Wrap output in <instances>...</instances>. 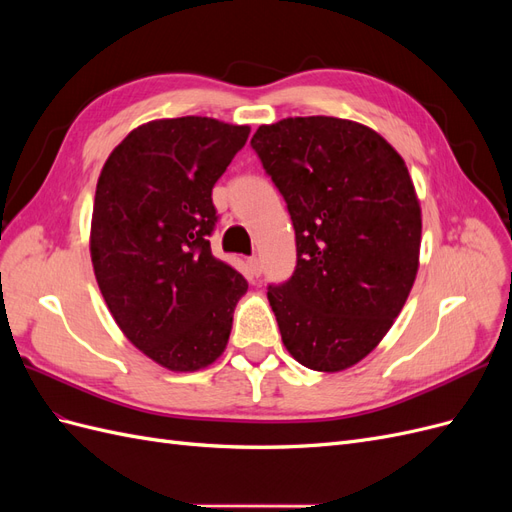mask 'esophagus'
<instances>
[{"label":"esophagus","instance_id":"34e87169","mask_svg":"<svg viewBox=\"0 0 512 512\" xmlns=\"http://www.w3.org/2000/svg\"><path fill=\"white\" fill-rule=\"evenodd\" d=\"M247 265H250V271L254 273V277H258L262 273V267H260V258L258 256H252L250 260H247Z\"/></svg>","mask_w":512,"mask_h":512}]
</instances>
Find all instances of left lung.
<instances>
[{
    "instance_id": "left-lung-1",
    "label": "left lung",
    "mask_w": 512,
    "mask_h": 512,
    "mask_svg": "<svg viewBox=\"0 0 512 512\" xmlns=\"http://www.w3.org/2000/svg\"><path fill=\"white\" fill-rule=\"evenodd\" d=\"M252 147L282 192L297 267L269 303L294 361L314 371L359 363L406 305L421 252V203L404 158L363 123L288 117Z\"/></svg>"
}]
</instances>
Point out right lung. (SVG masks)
Segmentation results:
<instances>
[{
  "instance_id": "obj_1",
  "label": "right lung",
  "mask_w": 512,
  "mask_h": 512,
  "mask_svg": "<svg viewBox=\"0 0 512 512\" xmlns=\"http://www.w3.org/2000/svg\"><path fill=\"white\" fill-rule=\"evenodd\" d=\"M250 126L156 119L111 151L96 185L89 252L108 312L170 371H198L226 350L245 277L211 254V190Z\"/></svg>"
}]
</instances>
